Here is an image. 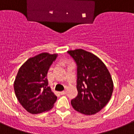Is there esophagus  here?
<instances>
[{
    "instance_id": "esophagus-1",
    "label": "esophagus",
    "mask_w": 134,
    "mask_h": 134,
    "mask_svg": "<svg viewBox=\"0 0 134 134\" xmlns=\"http://www.w3.org/2000/svg\"><path fill=\"white\" fill-rule=\"evenodd\" d=\"M66 90H64V91H62V92H60V93H61V94H66Z\"/></svg>"
}]
</instances>
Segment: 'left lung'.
<instances>
[{"mask_svg":"<svg viewBox=\"0 0 134 134\" xmlns=\"http://www.w3.org/2000/svg\"><path fill=\"white\" fill-rule=\"evenodd\" d=\"M77 66L78 94L71 100L72 108L83 114L99 112L110 100L114 83L104 63L94 54L83 49L68 51Z\"/></svg>","mask_w":134,"mask_h":134,"instance_id":"obj_1","label":"left lung"}]
</instances>
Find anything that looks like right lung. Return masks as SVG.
I'll list each match as a JSON object with an SVG mask.
<instances>
[{
	"mask_svg": "<svg viewBox=\"0 0 134 134\" xmlns=\"http://www.w3.org/2000/svg\"><path fill=\"white\" fill-rule=\"evenodd\" d=\"M57 54L42 53L25 62L14 81L18 100L26 111L33 114L47 111L53 107L57 97L48 87L46 78L50 66Z\"/></svg>",
	"mask_w": 134,
	"mask_h": 134,
	"instance_id": "1",
	"label": "right lung"
}]
</instances>
